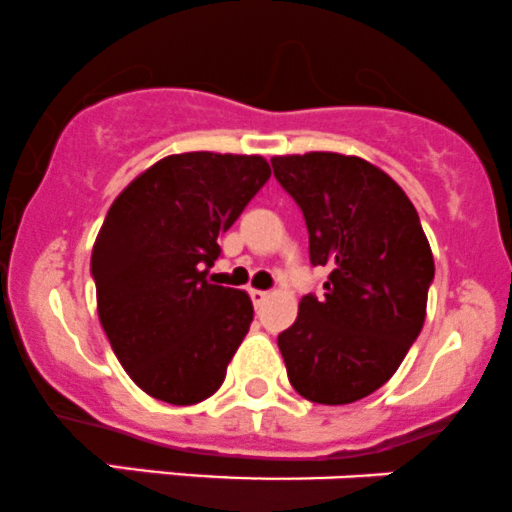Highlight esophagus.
<instances>
[{
  "label": "esophagus",
  "mask_w": 512,
  "mask_h": 512,
  "mask_svg": "<svg viewBox=\"0 0 512 512\" xmlns=\"http://www.w3.org/2000/svg\"><path fill=\"white\" fill-rule=\"evenodd\" d=\"M249 295H251V300H254V305H261L263 300L268 298V291H258V288H251Z\"/></svg>",
  "instance_id": "34e87169"
}]
</instances>
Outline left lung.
Here are the masks:
<instances>
[{
	"mask_svg": "<svg viewBox=\"0 0 512 512\" xmlns=\"http://www.w3.org/2000/svg\"><path fill=\"white\" fill-rule=\"evenodd\" d=\"M273 175L308 226L313 266L330 271L323 295H303L278 335L300 397L350 404L382 387L424 328L434 256L404 189L355 155L271 157Z\"/></svg>",
	"mask_w": 512,
	"mask_h": 512,
	"instance_id": "left-lung-1",
	"label": "left lung"
}]
</instances>
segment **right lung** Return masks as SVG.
Listing matches in <instances>:
<instances>
[{
    "label": "right lung",
    "instance_id": "add662e5",
    "mask_svg": "<svg viewBox=\"0 0 512 512\" xmlns=\"http://www.w3.org/2000/svg\"><path fill=\"white\" fill-rule=\"evenodd\" d=\"M271 177L261 155L182 152L135 177L105 214L91 273L98 318L135 384L160 402L212 397L254 320L249 293L207 281L217 239Z\"/></svg>",
    "mask_w": 512,
    "mask_h": 512
}]
</instances>
